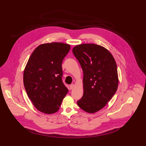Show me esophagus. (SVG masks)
Listing matches in <instances>:
<instances>
[{"label": "esophagus", "mask_w": 146, "mask_h": 146, "mask_svg": "<svg viewBox=\"0 0 146 146\" xmlns=\"http://www.w3.org/2000/svg\"><path fill=\"white\" fill-rule=\"evenodd\" d=\"M74 87H75V85L74 84H71L70 86H69V88H70L71 90H72V89L74 88Z\"/></svg>", "instance_id": "1"}]
</instances>
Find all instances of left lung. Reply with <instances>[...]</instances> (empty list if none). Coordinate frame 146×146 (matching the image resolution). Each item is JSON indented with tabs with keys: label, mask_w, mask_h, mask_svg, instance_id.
<instances>
[{
	"label": "left lung",
	"mask_w": 146,
	"mask_h": 146,
	"mask_svg": "<svg viewBox=\"0 0 146 146\" xmlns=\"http://www.w3.org/2000/svg\"><path fill=\"white\" fill-rule=\"evenodd\" d=\"M73 54L83 71L84 93L77 102L85 112L95 113L105 107L118 86L117 65L106 48L95 44L75 46Z\"/></svg>",
	"instance_id": "1"
}]
</instances>
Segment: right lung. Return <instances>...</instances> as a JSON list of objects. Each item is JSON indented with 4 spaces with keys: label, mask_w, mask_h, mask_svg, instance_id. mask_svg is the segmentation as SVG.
I'll return each instance as SVG.
<instances>
[{
    "label": "right lung",
    "mask_w": 146,
    "mask_h": 146,
    "mask_svg": "<svg viewBox=\"0 0 146 146\" xmlns=\"http://www.w3.org/2000/svg\"><path fill=\"white\" fill-rule=\"evenodd\" d=\"M70 45L53 42L38 46L24 71V85L33 105L41 112H57L68 92L62 81V63Z\"/></svg>",
    "instance_id": "add662e5"
}]
</instances>
